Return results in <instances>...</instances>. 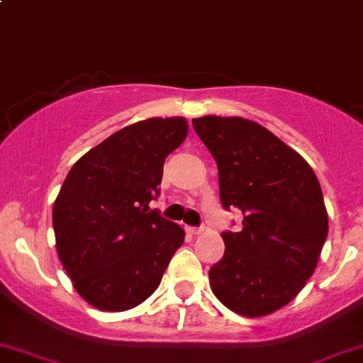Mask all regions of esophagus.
I'll list each match as a JSON object with an SVG mask.
<instances>
[{"mask_svg":"<svg viewBox=\"0 0 363 363\" xmlns=\"http://www.w3.org/2000/svg\"><path fill=\"white\" fill-rule=\"evenodd\" d=\"M188 232L193 235H200L203 232L202 227H188Z\"/></svg>","mask_w":363,"mask_h":363,"instance_id":"1","label":"esophagus"}]
</instances>
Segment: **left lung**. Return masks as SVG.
Masks as SVG:
<instances>
[{"instance_id":"8db88e82","label":"left lung","mask_w":363,"mask_h":363,"mask_svg":"<svg viewBox=\"0 0 363 363\" xmlns=\"http://www.w3.org/2000/svg\"><path fill=\"white\" fill-rule=\"evenodd\" d=\"M218 164L220 200L242 213L223 232L209 271L214 296L235 314L262 318L298 296L328 235V213L311 164L260 124L241 117L193 118Z\"/></svg>"}]
</instances>
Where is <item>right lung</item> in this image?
<instances>
[{
  "instance_id": "obj_1",
  "label": "right lung",
  "mask_w": 363,
  "mask_h": 363,
  "mask_svg": "<svg viewBox=\"0 0 363 363\" xmlns=\"http://www.w3.org/2000/svg\"><path fill=\"white\" fill-rule=\"evenodd\" d=\"M188 136L182 117L121 129L74 163L52 206L56 252L74 289L106 312L145 301L184 230L149 207L163 164Z\"/></svg>"
}]
</instances>
